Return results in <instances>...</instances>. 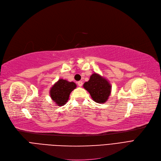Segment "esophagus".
<instances>
[{"instance_id":"esophagus-1","label":"esophagus","mask_w":161,"mask_h":161,"mask_svg":"<svg viewBox=\"0 0 161 161\" xmlns=\"http://www.w3.org/2000/svg\"><path fill=\"white\" fill-rule=\"evenodd\" d=\"M78 86L81 87L82 85H83V82H82L81 81H79L78 82Z\"/></svg>"}]
</instances>
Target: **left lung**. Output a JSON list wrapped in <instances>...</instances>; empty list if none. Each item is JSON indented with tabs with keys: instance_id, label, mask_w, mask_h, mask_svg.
I'll return each instance as SVG.
<instances>
[{
	"instance_id": "1",
	"label": "left lung",
	"mask_w": 161,
	"mask_h": 161,
	"mask_svg": "<svg viewBox=\"0 0 161 161\" xmlns=\"http://www.w3.org/2000/svg\"><path fill=\"white\" fill-rule=\"evenodd\" d=\"M83 86L89 92L92 100L99 104L105 103L111 94V84L107 79L97 73L92 74L89 80L84 83Z\"/></svg>"
}]
</instances>
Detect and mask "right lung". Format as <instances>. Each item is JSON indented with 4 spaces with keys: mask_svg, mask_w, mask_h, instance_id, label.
I'll use <instances>...</instances> for the list:
<instances>
[{
    "mask_svg": "<svg viewBox=\"0 0 161 161\" xmlns=\"http://www.w3.org/2000/svg\"><path fill=\"white\" fill-rule=\"evenodd\" d=\"M76 88V84L66 80L59 79L51 87L49 95L51 98L58 106H64L69 100L71 92Z\"/></svg>",
    "mask_w": 161,
    "mask_h": 161,
    "instance_id": "right-lung-1",
    "label": "right lung"
}]
</instances>
